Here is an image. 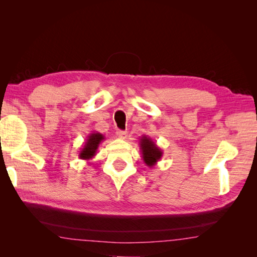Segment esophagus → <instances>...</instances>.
Masks as SVG:
<instances>
[{
    "label": "esophagus",
    "mask_w": 257,
    "mask_h": 257,
    "mask_svg": "<svg viewBox=\"0 0 257 257\" xmlns=\"http://www.w3.org/2000/svg\"><path fill=\"white\" fill-rule=\"evenodd\" d=\"M118 136H119L120 139H126V138H127V132L119 131V132H118Z\"/></svg>",
    "instance_id": "1"
}]
</instances>
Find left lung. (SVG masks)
Segmentation results:
<instances>
[{
  "instance_id": "left-lung-1",
  "label": "left lung",
  "mask_w": 257,
  "mask_h": 257,
  "mask_svg": "<svg viewBox=\"0 0 257 257\" xmlns=\"http://www.w3.org/2000/svg\"><path fill=\"white\" fill-rule=\"evenodd\" d=\"M139 147L142 150L143 160L148 167L152 168L155 166L163 157V150L149 136L143 135L139 138Z\"/></svg>"
}]
</instances>
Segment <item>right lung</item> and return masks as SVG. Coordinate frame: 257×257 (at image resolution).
I'll list each match as a JSON object with an SVG mask.
<instances>
[{
	"label": "right lung",
	"mask_w": 257,
	"mask_h": 257,
	"mask_svg": "<svg viewBox=\"0 0 257 257\" xmlns=\"http://www.w3.org/2000/svg\"><path fill=\"white\" fill-rule=\"evenodd\" d=\"M104 139H105V136L103 134L98 133V132H93V133H91L88 136L87 141H85L83 148L79 152V155H78L79 159L85 160V161L92 160L96 155L98 146L104 141Z\"/></svg>",
	"instance_id": "add662e5"
}]
</instances>
